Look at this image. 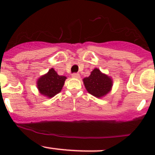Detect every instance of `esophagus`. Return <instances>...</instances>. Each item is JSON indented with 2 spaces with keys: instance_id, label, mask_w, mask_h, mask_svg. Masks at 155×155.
I'll return each instance as SVG.
<instances>
[{
  "instance_id": "obj_1",
  "label": "esophagus",
  "mask_w": 155,
  "mask_h": 155,
  "mask_svg": "<svg viewBox=\"0 0 155 155\" xmlns=\"http://www.w3.org/2000/svg\"><path fill=\"white\" fill-rule=\"evenodd\" d=\"M72 77L75 78V79H79L80 75L78 73H74V74H72Z\"/></svg>"
}]
</instances>
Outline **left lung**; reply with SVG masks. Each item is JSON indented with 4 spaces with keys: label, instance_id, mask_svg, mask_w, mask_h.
I'll return each mask as SVG.
<instances>
[{
    "label": "left lung",
    "instance_id": "obj_1",
    "mask_svg": "<svg viewBox=\"0 0 155 155\" xmlns=\"http://www.w3.org/2000/svg\"><path fill=\"white\" fill-rule=\"evenodd\" d=\"M83 81L89 93L97 97L106 95L112 87L111 78L102 74L97 68L94 69L88 77L83 79Z\"/></svg>",
    "mask_w": 155,
    "mask_h": 155
}]
</instances>
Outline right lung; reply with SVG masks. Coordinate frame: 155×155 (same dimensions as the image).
Listing matches in <instances>:
<instances>
[{
  "instance_id": "add662e5",
  "label": "right lung",
  "mask_w": 155,
  "mask_h": 155,
  "mask_svg": "<svg viewBox=\"0 0 155 155\" xmlns=\"http://www.w3.org/2000/svg\"><path fill=\"white\" fill-rule=\"evenodd\" d=\"M66 77L59 76L53 68L37 81V87L42 95L52 97L61 91Z\"/></svg>"
}]
</instances>
